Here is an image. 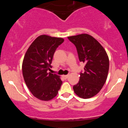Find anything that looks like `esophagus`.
<instances>
[{"mask_svg":"<svg viewBox=\"0 0 128 128\" xmlns=\"http://www.w3.org/2000/svg\"><path fill=\"white\" fill-rule=\"evenodd\" d=\"M68 76H69L68 74H67V75H63V77H64V78H65V79L68 78Z\"/></svg>","mask_w":128,"mask_h":128,"instance_id":"34e87169","label":"esophagus"}]
</instances>
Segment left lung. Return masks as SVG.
<instances>
[{
  "label": "left lung",
  "instance_id": "left-lung-1",
  "mask_svg": "<svg viewBox=\"0 0 128 128\" xmlns=\"http://www.w3.org/2000/svg\"><path fill=\"white\" fill-rule=\"evenodd\" d=\"M68 38L75 45L79 61L86 64L73 90L79 98L89 99L96 96L106 82L109 58L102 46L90 35L82 34Z\"/></svg>",
  "mask_w": 128,
  "mask_h": 128
}]
</instances>
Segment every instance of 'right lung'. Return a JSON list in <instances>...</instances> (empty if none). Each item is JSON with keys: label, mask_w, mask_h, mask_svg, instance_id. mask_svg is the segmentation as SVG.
<instances>
[{"label": "right lung", "mask_w": 128, "mask_h": 128, "mask_svg": "<svg viewBox=\"0 0 128 128\" xmlns=\"http://www.w3.org/2000/svg\"><path fill=\"white\" fill-rule=\"evenodd\" d=\"M62 38L41 35L32 42L26 51L22 72L26 86L36 98L44 101L54 99L62 82L60 76L48 72L52 68L56 49L64 42Z\"/></svg>", "instance_id": "1"}]
</instances>
